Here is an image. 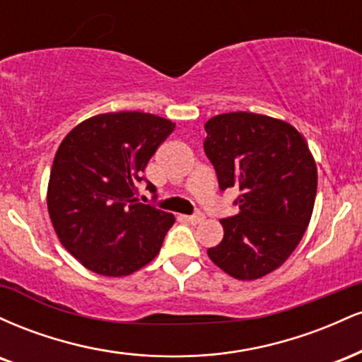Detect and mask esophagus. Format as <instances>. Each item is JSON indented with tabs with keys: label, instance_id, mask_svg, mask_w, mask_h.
Instances as JSON below:
<instances>
[{
	"label": "esophagus",
	"instance_id": "1",
	"mask_svg": "<svg viewBox=\"0 0 362 362\" xmlns=\"http://www.w3.org/2000/svg\"><path fill=\"white\" fill-rule=\"evenodd\" d=\"M184 218L187 219V221H189L190 224H199V223H202L204 221V216L202 214H194V216H184Z\"/></svg>",
	"mask_w": 362,
	"mask_h": 362
}]
</instances>
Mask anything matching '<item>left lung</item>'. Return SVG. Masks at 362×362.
<instances>
[{"label": "left lung", "instance_id": "8db88e82", "mask_svg": "<svg viewBox=\"0 0 362 362\" xmlns=\"http://www.w3.org/2000/svg\"><path fill=\"white\" fill-rule=\"evenodd\" d=\"M204 151L219 189H238V213L221 219V243L207 250L228 276L255 281L281 267L301 242L317 197L308 143L281 119L230 112L206 122Z\"/></svg>", "mask_w": 362, "mask_h": 362}]
</instances>
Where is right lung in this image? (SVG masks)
I'll list each match as a JSON object with an SVG mask.
<instances>
[{"label": "right lung", "mask_w": 362, "mask_h": 362, "mask_svg": "<svg viewBox=\"0 0 362 362\" xmlns=\"http://www.w3.org/2000/svg\"><path fill=\"white\" fill-rule=\"evenodd\" d=\"M173 129L155 114L107 112L61 141L49 175V218L62 247L88 271L129 276L160 252L175 216L139 202L136 184Z\"/></svg>", "instance_id": "add662e5"}]
</instances>
